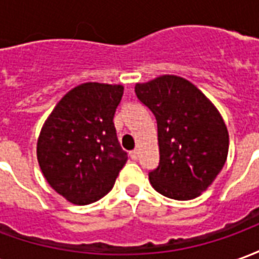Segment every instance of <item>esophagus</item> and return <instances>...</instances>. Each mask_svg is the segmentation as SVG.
<instances>
[{"label": "esophagus", "instance_id": "34e87169", "mask_svg": "<svg viewBox=\"0 0 259 259\" xmlns=\"http://www.w3.org/2000/svg\"><path fill=\"white\" fill-rule=\"evenodd\" d=\"M139 154H140L139 150H133V151H130V158H132L133 161H137V159H139Z\"/></svg>", "mask_w": 259, "mask_h": 259}]
</instances>
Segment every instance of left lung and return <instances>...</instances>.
I'll list each match as a JSON object with an SVG mask.
<instances>
[{"label": "left lung", "instance_id": "1", "mask_svg": "<svg viewBox=\"0 0 259 259\" xmlns=\"http://www.w3.org/2000/svg\"><path fill=\"white\" fill-rule=\"evenodd\" d=\"M135 91L157 120L159 165L148 174L152 187L174 200L198 197L228 158L221 113L193 83L174 74L137 83Z\"/></svg>", "mask_w": 259, "mask_h": 259}]
</instances>
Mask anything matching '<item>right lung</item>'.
Listing matches in <instances>:
<instances>
[{
  "label": "right lung",
  "instance_id": "add662e5",
  "mask_svg": "<svg viewBox=\"0 0 259 259\" xmlns=\"http://www.w3.org/2000/svg\"><path fill=\"white\" fill-rule=\"evenodd\" d=\"M122 96L120 84L83 83L62 97L42 126L38 165L48 185L73 204L102 198L127 161L113 124Z\"/></svg>",
  "mask_w": 259,
  "mask_h": 259
}]
</instances>
